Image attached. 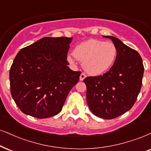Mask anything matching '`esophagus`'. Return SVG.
Listing matches in <instances>:
<instances>
[{"label":"esophagus","mask_w":151,"mask_h":151,"mask_svg":"<svg viewBox=\"0 0 151 151\" xmlns=\"http://www.w3.org/2000/svg\"><path fill=\"white\" fill-rule=\"evenodd\" d=\"M86 77V74H85L84 73H81V75H80V77H79L80 81H83V80Z\"/></svg>","instance_id":"obj_1"}]
</instances>
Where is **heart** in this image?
I'll use <instances>...</instances> for the list:
<instances>
[{
  "label": "heart",
  "instance_id": "heart-1",
  "mask_svg": "<svg viewBox=\"0 0 151 151\" xmlns=\"http://www.w3.org/2000/svg\"><path fill=\"white\" fill-rule=\"evenodd\" d=\"M73 55L67 60L74 63V57L82 62L84 70L91 75H100L109 70L115 62L117 48L111 42L90 39L76 46Z\"/></svg>",
  "mask_w": 151,
  "mask_h": 151
}]
</instances>
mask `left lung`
<instances>
[{
  "instance_id": "8db88e82",
  "label": "left lung",
  "mask_w": 151,
  "mask_h": 151,
  "mask_svg": "<svg viewBox=\"0 0 151 151\" xmlns=\"http://www.w3.org/2000/svg\"><path fill=\"white\" fill-rule=\"evenodd\" d=\"M117 48L113 66L98 77H88L86 100L92 113L104 119H113L125 114L134 105L142 85L144 68L142 57L137 51L113 36Z\"/></svg>"
}]
</instances>
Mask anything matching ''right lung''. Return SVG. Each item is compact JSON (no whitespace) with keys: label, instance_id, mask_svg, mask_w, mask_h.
Returning a JSON list of instances; mask_svg holds the SVG:
<instances>
[{"label":"right lung","instance_id":"1","mask_svg":"<svg viewBox=\"0 0 151 151\" xmlns=\"http://www.w3.org/2000/svg\"><path fill=\"white\" fill-rule=\"evenodd\" d=\"M72 37H45L21 49L9 70L11 95L23 113L37 118L61 111L81 72L70 70Z\"/></svg>","mask_w":151,"mask_h":151}]
</instances>
